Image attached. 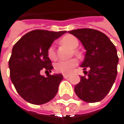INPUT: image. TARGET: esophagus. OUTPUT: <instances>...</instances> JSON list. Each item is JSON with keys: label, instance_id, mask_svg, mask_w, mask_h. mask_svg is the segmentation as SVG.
<instances>
[{"label": "esophagus", "instance_id": "1", "mask_svg": "<svg viewBox=\"0 0 124 124\" xmlns=\"http://www.w3.org/2000/svg\"><path fill=\"white\" fill-rule=\"evenodd\" d=\"M69 74H63V77L65 78V79H67V78H68L69 77Z\"/></svg>", "mask_w": 124, "mask_h": 124}]
</instances>
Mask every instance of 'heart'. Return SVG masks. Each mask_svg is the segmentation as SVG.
Returning a JSON list of instances; mask_svg holds the SVG:
<instances>
[{"label":"heart","mask_w":124,"mask_h":124,"mask_svg":"<svg viewBox=\"0 0 124 124\" xmlns=\"http://www.w3.org/2000/svg\"><path fill=\"white\" fill-rule=\"evenodd\" d=\"M61 42L63 45H65L68 47H69L70 49H76L79 45L78 39L75 36L71 35H68L63 37L61 40ZM47 56L51 60L56 59L55 47L54 45H51L48 48ZM77 65V61L75 59H69V60H62L58 62L57 63L55 64V70L58 73L68 74H70Z\"/></svg>","instance_id":"obj_1"}]
</instances>
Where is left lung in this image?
Returning a JSON list of instances; mask_svg holds the SVG:
<instances>
[{
    "instance_id": "1",
    "label": "left lung",
    "mask_w": 124,
    "mask_h": 124,
    "mask_svg": "<svg viewBox=\"0 0 124 124\" xmlns=\"http://www.w3.org/2000/svg\"><path fill=\"white\" fill-rule=\"evenodd\" d=\"M68 32L76 36L86 50L81 64L86 76H81L80 82L75 85V93L87 103L101 101L110 91L117 77L116 47L104 33L94 29H77ZM87 68L88 71L85 70Z\"/></svg>"
}]
</instances>
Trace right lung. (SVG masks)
<instances>
[{
  "label": "right lung",
  "mask_w": 124,
  "mask_h": 124,
  "mask_svg": "<svg viewBox=\"0 0 124 124\" xmlns=\"http://www.w3.org/2000/svg\"><path fill=\"white\" fill-rule=\"evenodd\" d=\"M66 31L35 30L22 36L13 46L9 61L10 78L19 95L30 103L44 104L58 92L63 79L61 74L41 75L51 72L54 67L47 56L48 48Z\"/></svg>",
  "instance_id": "obj_1"
}]
</instances>
